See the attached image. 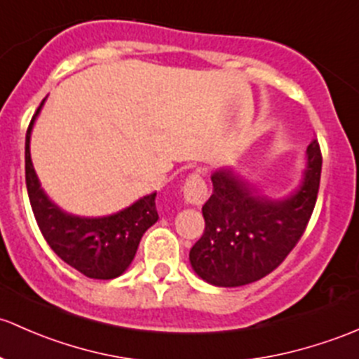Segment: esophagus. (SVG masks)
<instances>
[{"label": "esophagus", "instance_id": "1", "mask_svg": "<svg viewBox=\"0 0 359 359\" xmlns=\"http://www.w3.org/2000/svg\"><path fill=\"white\" fill-rule=\"evenodd\" d=\"M184 199H186L187 205L201 206L203 203L208 199V187L206 182L203 180L201 172H192L186 179V184L182 187Z\"/></svg>", "mask_w": 359, "mask_h": 359}]
</instances>
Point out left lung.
Instances as JSON below:
<instances>
[{
	"label": "left lung",
	"instance_id": "left-lung-1",
	"mask_svg": "<svg viewBox=\"0 0 359 359\" xmlns=\"http://www.w3.org/2000/svg\"><path fill=\"white\" fill-rule=\"evenodd\" d=\"M308 167L301 186L284 199L259 194L233 170L211 175L213 194L203 206L205 232L191 248L196 273L218 287H239L259 280L287 258L315 208L322 173L316 139L306 149Z\"/></svg>",
	"mask_w": 359,
	"mask_h": 359
}]
</instances>
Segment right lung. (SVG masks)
<instances>
[{
    "instance_id": "right-lung-1",
    "label": "right lung",
    "mask_w": 359,
    "mask_h": 359,
    "mask_svg": "<svg viewBox=\"0 0 359 359\" xmlns=\"http://www.w3.org/2000/svg\"><path fill=\"white\" fill-rule=\"evenodd\" d=\"M44 100L34 113L25 135V184L34 217L50 248L67 265L89 278L110 280L129 269L142 233L156 224V192L108 217L65 213L44 194L30 160V132Z\"/></svg>"
}]
</instances>
